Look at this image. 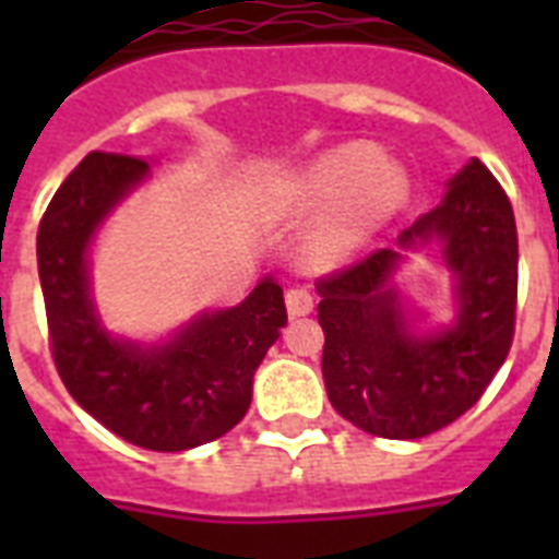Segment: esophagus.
I'll return each mask as SVG.
<instances>
[{
    "label": "esophagus",
    "mask_w": 559,
    "mask_h": 559,
    "mask_svg": "<svg viewBox=\"0 0 559 559\" xmlns=\"http://www.w3.org/2000/svg\"><path fill=\"white\" fill-rule=\"evenodd\" d=\"M313 293L307 287H293L287 289V310L289 316H307L313 313Z\"/></svg>",
    "instance_id": "34e87169"
}]
</instances>
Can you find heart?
Instances as JSON below:
<instances>
[{
    "instance_id": "heart-1",
    "label": "heart",
    "mask_w": 559,
    "mask_h": 559,
    "mask_svg": "<svg viewBox=\"0 0 559 559\" xmlns=\"http://www.w3.org/2000/svg\"><path fill=\"white\" fill-rule=\"evenodd\" d=\"M340 211L316 235L313 261L331 263L362 243L406 202L408 179L397 162L377 159V147L366 142L342 144L313 162L301 179V202L316 209L342 197Z\"/></svg>"
}]
</instances>
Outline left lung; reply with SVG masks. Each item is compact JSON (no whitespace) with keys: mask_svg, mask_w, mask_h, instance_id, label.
I'll return each mask as SVG.
<instances>
[{"mask_svg":"<svg viewBox=\"0 0 559 559\" xmlns=\"http://www.w3.org/2000/svg\"><path fill=\"white\" fill-rule=\"evenodd\" d=\"M441 240L459 278V319L415 340L389 278L397 249H377L316 281L328 397L345 420L391 441L432 435L478 403L508 359L516 328L520 240L499 179L473 159L447 200L417 217L397 243Z\"/></svg>","mask_w":559,"mask_h":559,"instance_id":"1","label":"left lung"}]
</instances>
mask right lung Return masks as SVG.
<instances>
[{"label": "right lung", "mask_w": 559, "mask_h": 559, "mask_svg": "<svg viewBox=\"0 0 559 559\" xmlns=\"http://www.w3.org/2000/svg\"><path fill=\"white\" fill-rule=\"evenodd\" d=\"M144 174L139 156L92 151L66 177L39 219V287L48 348L69 394L118 438L182 452L240 424L254 368L287 324V307L281 284L263 278L246 301L202 316L165 348L109 340L92 310L86 246Z\"/></svg>", "instance_id": "1"}]
</instances>
